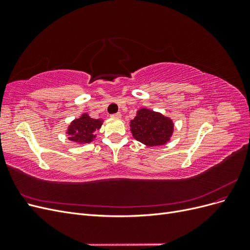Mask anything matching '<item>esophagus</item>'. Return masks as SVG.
<instances>
[{"instance_id":"esophagus-1","label":"esophagus","mask_w":250,"mask_h":250,"mask_svg":"<svg viewBox=\"0 0 250 250\" xmlns=\"http://www.w3.org/2000/svg\"><path fill=\"white\" fill-rule=\"evenodd\" d=\"M121 117H122V115H121L120 112H117V113H113V115H111V118H116V119H120Z\"/></svg>"}]
</instances>
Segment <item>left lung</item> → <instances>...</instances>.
<instances>
[{"mask_svg":"<svg viewBox=\"0 0 250 250\" xmlns=\"http://www.w3.org/2000/svg\"><path fill=\"white\" fill-rule=\"evenodd\" d=\"M129 126L132 137L149 147L167 144L174 131L172 119L148 108L139 109Z\"/></svg>","mask_w":250,"mask_h":250,"instance_id":"obj_1","label":"left lung"}]
</instances>
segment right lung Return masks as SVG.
Wrapping results in <instances>:
<instances>
[{
    "label": "right lung",
    "instance_id": "obj_1",
    "mask_svg": "<svg viewBox=\"0 0 250 250\" xmlns=\"http://www.w3.org/2000/svg\"><path fill=\"white\" fill-rule=\"evenodd\" d=\"M103 124L102 119H93L87 113H82L81 117L72 121L66 129L67 140L83 145L92 143L96 139V131L99 130Z\"/></svg>",
    "mask_w": 250,
    "mask_h": 250
}]
</instances>
